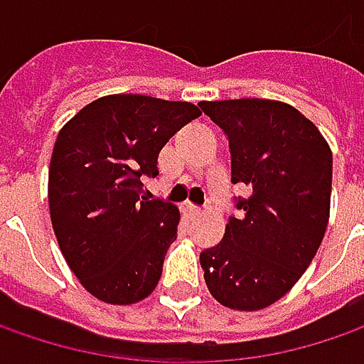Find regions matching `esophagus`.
Returning a JSON list of instances; mask_svg holds the SVG:
<instances>
[{
	"mask_svg": "<svg viewBox=\"0 0 364 364\" xmlns=\"http://www.w3.org/2000/svg\"><path fill=\"white\" fill-rule=\"evenodd\" d=\"M182 210H184L186 215H198V213H200V206H196V204L192 203H184L182 204Z\"/></svg>",
	"mask_w": 364,
	"mask_h": 364,
	"instance_id": "34e87169",
	"label": "esophagus"
}]
</instances>
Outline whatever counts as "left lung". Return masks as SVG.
<instances>
[{"label":"left lung","instance_id":"obj_1","mask_svg":"<svg viewBox=\"0 0 364 364\" xmlns=\"http://www.w3.org/2000/svg\"><path fill=\"white\" fill-rule=\"evenodd\" d=\"M229 139L232 198L223 241L200 253L204 282L223 306L261 310L294 287L324 239L332 151L298 109L267 99L198 103Z\"/></svg>","mask_w":364,"mask_h":364}]
</instances>
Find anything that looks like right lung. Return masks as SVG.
Listing matches in <instances>:
<instances>
[{
	"label": "right lung",
	"instance_id": "obj_1",
	"mask_svg": "<svg viewBox=\"0 0 364 364\" xmlns=\"http://www.w3.org/2000/svg\"><path fill=\"white\" fill-rule=\"evenodd\" d=\"M200 117L186 101L109 95L82 107L52 149L48 204L66 263L95 298L135 304L160 282L180 210L141 196L168 139Z\"/></svg>",
	"mask_w": 364,
	"mask_h": 364
}]
</instances>
